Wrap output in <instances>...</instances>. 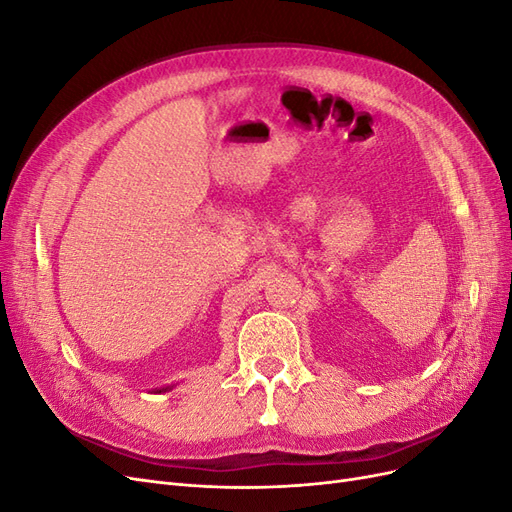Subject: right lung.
Returning <instances> with one entry per match:
<instances>
[{
    "label": "right lung",
    "mask_w": 512,
    "mask_h": 512,
    "mask_svg": "<svg viewBox=\"0 0 512 512\" xmlns=\"http://www.w3.org/2000/svg\"><path fill=\"white\" fill-rule=\"evenodd\" d=\"M162 391H164V393H166V391H168V389H160V393H162Z\"/></svg>",
    "instance_id": "obj_1"
}]
</instances>
